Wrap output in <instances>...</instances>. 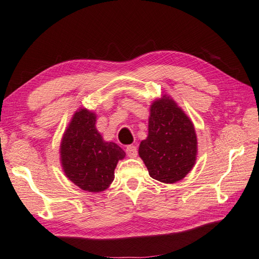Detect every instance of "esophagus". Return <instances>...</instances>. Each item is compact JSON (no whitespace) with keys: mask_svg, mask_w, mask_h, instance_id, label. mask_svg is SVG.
Wrapping results in <instances>:
<instances>
[{"mask_svg":"<svg viewBox=\"0 0 259 259\" xmlns=\"http://www.w3.org/2000/svg\"><path fill=\"white\" fill-rule=\"evenodd\" d=\"M125 153H127L129 157H136L138 154L137 147H135V145H128V147L125 148Z\"/></svg>","mask_w":259,"mask_h":259,"instance_id":"34e87169","label":"esophagus"}]
</instances>
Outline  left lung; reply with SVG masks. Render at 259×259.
I'll list each match as a JSON object with an SVG mask.
<instances>
[{
	"mask_svg": "<svg viewBox=\"0 0 259 259\" xmlns=\"http://www.w3.org/2000/svg\"><path fill=\"white\" fill-rule=\"evenodd\" d=\"M196 154L193 122L173 99L164 95L151 106L149 136L139 147L150 176L165 184L181 181L193 168Z\"/></svg>",
	"mask_w": 259,
	"mask_h": 259,
	"instance_id": "1",
	"label": "left lung"
}]
</instances>
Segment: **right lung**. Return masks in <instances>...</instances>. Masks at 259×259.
Masks as SVG:
<instances>
[{
	"label": "right lung",
	"mask_w": 259,
	"mask_h": 259,
	"mask_svg": "<svg viewBox=\"0 0 259 259\" xmlns=\"http://www.w3.org/2000/svg\"><path fill=\"white\" fill-rule=\"evenodd\" d=\"M96 115L79 109L72 118L61 142V163L66 177L81 189L98 193L114 181V170L124 151L105 142L95 128Z\"/></svg>",
	"instance_id": "obj_1"
}]
</instances>
